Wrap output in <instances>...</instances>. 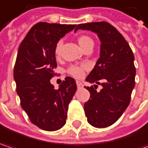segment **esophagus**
Listing matches in <instances>:
<instances>
[{
	"mask_svg": "<svg viewBox=\"0 0 148 148\" xmlns=\"http://www.w3.org/2000/svg\"><path fill=\"white\" fill-rule=\"evenodd\" d=\"M76 84H77L78 89H81V88H83V84L80 82V81H76Z\"/></svg>",
	"mask_w": 148,
	"mask_h": 148,
	"instance_id": "1",
	"label": "esophagus"
}]
</instances>
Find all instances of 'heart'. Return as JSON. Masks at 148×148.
<instances>
[{"mask_svg": "<svg viewBox=\"0 0 148 148\" xmlns=\"http://www.w3.org/2000/svg\"><path fill=\"white\" fill-rule=\"evenodd\" d=\"M78 42L80 46V48H82L83 50L84 48H86L89 46H94V41L90 38V37L86 36V35H82L80 37H79L78 38ZM61 47H62V42L59 41L58 42L55 47V54L57 56H58L60 54L61 52ZM83 71H84V67L83 66H70L68 69V72L71 75H73L74 77L76 78H79L83 75Z\"/></svg>", "mask_w": 148, "mask_h": 148, "instance_id": "heart-1", "label": "heart"}]
</instances>
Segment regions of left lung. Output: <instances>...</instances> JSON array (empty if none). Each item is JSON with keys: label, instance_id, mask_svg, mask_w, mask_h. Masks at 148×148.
I'll list each match as a JSON object with an SVG mask.
<instances>
[{"label": "left lung", "instance_id": "obj_1", "mask_svg": "<svg viewBox=\"0 0 148 148\" xmlns=\"http://www.w3.org/2000/svg\"><path fill=\"white\" fill-rule=\"evenodd\" d=\"M79 29L95 32L100 41V58L85 80L101 84L102 89L97 91L93 86L85 87L90 94L84 106L85 116L91 126L107 127L129 106L135 86L134 55L123 36L108 22L82 23L74 32Z\"/></svg>", "mask_w": 148, "mask_h": 148}]
</instances>
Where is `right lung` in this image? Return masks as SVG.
Masks as SVG:
<instances>
[{
    "label": "right lung",
    "mask_w": 148,
    "mask_h": 148,
    "mask_svg": "<svg viewBox=\"0 0 148 148\" xmlns=\"http://www.w3.org/2000/svg\"><path fill=\"white\" fill-rule=\"evenodd\" d=\"M75 27L38 22L18 48L13 75L21 106L32 124L48 132L65 125L69 104L77 90L71 77H66L58 90L50 83L57 68L56 44Z\"/></svg>",
    "instance_id": "obj_1"
}]
</instances>
